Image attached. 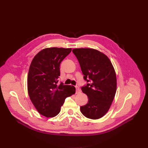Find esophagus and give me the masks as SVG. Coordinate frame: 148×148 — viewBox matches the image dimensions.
<instances>
[{"instance_id": "1", "label": "esophagus", "mask_w": 148, "mask_h": 148, "mask_svg": "<svg viewBox=\"0 0 148 148\" xmlns=\"http://www.w3.org/2000/svg\"><path fill=\"white\" fill-rule=\"evenodd\" d=\"M75 89H76V94H79V93L80 92V89L78 86H75Z\"/></svg>"}]
</instances>
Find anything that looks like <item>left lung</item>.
Masks as SVG:
<instances>
[{
	"mask_svg": "<svg viewBox=\"0 0 148 148\" xmlns=\"http://www.w3.org/2000/svg\"><path fill=\"white\" fill-rule=\"evenodd\" d=\"M73 52L79 60L84 79L89 82L82 88L89 99L86 105L80 107L81 112L88 118L99 119L109 110L116 94L117 80L114 67L109 58L97 50L74 49Z\"/></svg>",
	"mask_w": 148,
	"mask_h": 148,
	"instance_id": "obj_1",
	"label": "left lung"
}]
</instances>
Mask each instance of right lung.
Listing matches in <instances>:
<instances>
[{
	"label": "right lung",
	"mask_w": 148,
	"mask_h": 148,
	"mask_svg": "<svg viewBox=\"0 0 148 148\" xmlns=\"http://www.w3.org/2000/svg\"><path fill=\"white\" fill-rule=\"evenodd\" d=\"M71 51V48H46L38 53L30 64L28 94L37 111L47 118L57 116L65 98L75 93L73 86L58 84L60 64Z\"/></svg>",
	"instance_id": "right-lung-1"
}]
</instances>
